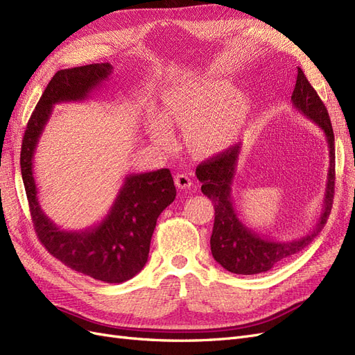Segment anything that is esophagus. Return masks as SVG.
Segmentation results:
<instances>
[{
	"instance_id": "esophagus-1",
	"label": "esophagus",
	"mask_w": 355,
	"mask_h": 355,
	"mask_svg": "<svg viewBox=\"0 0 355 355\" xmlns=\"http://www.w3.org/2000/svg\"><path fill=\"white\" fill-rule=\"evenodd\" d=\"M175 184H176V187L179 189H189L192 187V180H191V178L188 175L180 173V175H176Z\"/></svg>"
}]
</instances>
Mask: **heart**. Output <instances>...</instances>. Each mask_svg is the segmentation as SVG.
Instances as JSON below:
<instances>
[{
	"instance_id": "1",
	"label": "heart",
	"mask_w": 355,
	"mask_h": 355,
	"mask_svg": "<svg viewBox=\"0 0 355 355\" xmlns=\"http://www.w3.org/2000/svg\"><path fill=\"white\" fill-rule=\"evenodd\" d=\"M250 99L225 80H206L189 87H175L164 96V116L153 114L149 135L161 146L175 144L171 124L189 125L191 145L202 154H216L231 146L244 130Z\"/></svg>"
}]
</instances>
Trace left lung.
Returning a JSON list of instances; mask_svg holds the SVG:
<instances>
[{
  "label": "left lung",
  "instance_id": "1",
  "mask_svg": "<svg viewBox=\"0 0 355 355\" xmlns=\"http://www.w3.org/2000/svg\"><path fill=\"white\" fill-rule=\"evenodd\" d=\"M292 105L297 112L317 124L324 133L329 146V171L321 204L320 216L306 235L292 241H275L261 237L239 219L231 197L235 167L241 153V144L201 163L196 175L201 182V192L214 204V223L210 237L211 254L220 266L234 274L252 275L270 271L271 268L292 257L313 241L324 228L331 210L335 192V136L324 103L306 80L304 71L297 68Z\"/></svg>",
  "mask_w": 355,
  "mask_h": 355
}]
</instances>
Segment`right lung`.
I'll return each mask as SVG.
<instances>
[{
    "mask_svg": "<svg viewBox=\"0 0 355 355\" xmlns=\"http://www.w3.org/2000/svg\"><path fill=\"white\" fill-rule=\"evenodd\" d=\"M112 73L110 63L58 71L32 112L20 151V171L35 232L46 249L71 270L105 283H123L142 271L157 219L176 198L168 168L124 178L108 214L90 228L67 231L42 211L34 179V154L53 106L92 98Z\"/></svg>",
    "mask_w": 355,
    "mask_h": 355,
    "instance_id": "right-lung-1",
    "label": "right lung"
}]
</instances>
